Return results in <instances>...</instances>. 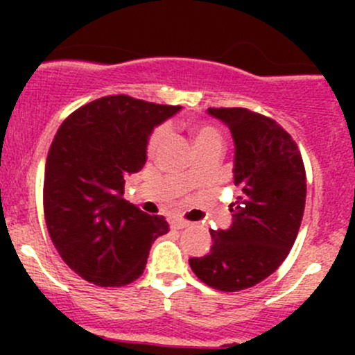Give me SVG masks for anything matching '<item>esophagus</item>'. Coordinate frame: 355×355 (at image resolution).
<instances>
[{"label": "esophagus", "mask_w": 355, "mask_h": 355, "mask_svg": "<svg viewBox=\"0 0 355 355\" xmlns=\"http://www.w3.org/2000/svg\"><path fill=\"white\" fill-rule=\"evenodd\" d=\"M190 223L185 222V220H178V218H173L172 222H170V227H172L173 230H182V229H187Z\"/></svg>", "instance_id": "obj_1"}]
</instances>
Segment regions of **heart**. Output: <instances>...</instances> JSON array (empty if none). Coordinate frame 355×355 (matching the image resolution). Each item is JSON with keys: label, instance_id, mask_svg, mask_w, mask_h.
<instances>
[{"label": "heart", "instance_id": "1", "mask_svg": "<svg viewBox=\"0 0 355 355\" xmlns=\"http://www.w3.org/2000/svg\"><path fill=\"white\" fill-rule=\"evenodd\" d=\"M166 135H168V126H158L157 130L152 133L148 140V153H155L158 150V146L165 141ZM190 135L193 140L195 148H203V146L210 145H218L222 146V133L218 132L215 126L207 125V123H195L190 126Z\"/></svg>", "mask_w": 355, "mask_h": 355}]
</instances>
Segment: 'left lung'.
<instances>
[{
	"label": "left lung",
	"mask_w": 355,
	"mask_h": 355,
	"mask_svg": "<svg viewBox=\"0 0 355 355\" xmlns=\"http://www.w3.org/2000/svg\"><path fill=\"white\" fill-rule=\"evenodd\" d=\"M229 126L235 144L232 225L210 230V252L190 259L209 287L237 292L274 274L288 255L304 217L305 168L294 138L272 118L247 108H209Z\"/></svg>",
	"instance_id": "obj_1"
}]
</instances>
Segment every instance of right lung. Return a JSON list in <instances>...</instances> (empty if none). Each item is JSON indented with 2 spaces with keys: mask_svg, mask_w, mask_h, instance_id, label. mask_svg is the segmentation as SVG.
Listing matches in <instances>:
<instances>
[{
  "mask_svg": "<svg viewBox=\"0 0 355 355\" xmlns=\"http://www.w3.org/2000/svg\"><path fill=\"white\" fill-rule=\"evenodd\" d=\"M180 107L128 95L83 105L61 123L44 166L43 209L61 259L98 287H121L144 274L164 217L123 198L125 177L144 168L152 130Z\"/></svg>",
  "mask_w": 355,
  "mask_h": 355,
  "instance_id": "1",
  "label": "right lung"
}]
</instances>
